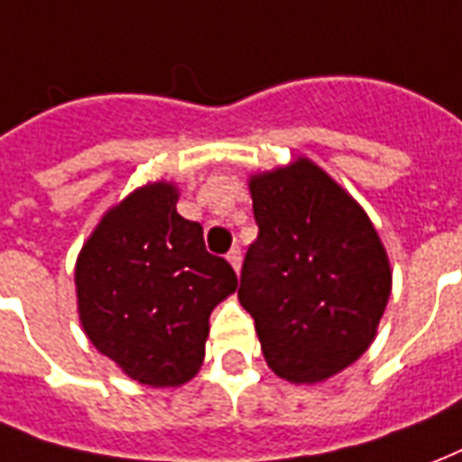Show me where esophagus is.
Listing matches in <instances>:
<instances>
[{
    "label": "esophagus",
    "mask_w": 462,
    "mask_h": 462,
    "mask_svg": "<svg viewBox=\"0 0 462 462\" xmlns=\"http://www.w3.org/2000/svg\"><path fill=\"white\" fill-rule=\"evenodd\" d=\"M227 260H230V264H232V267H235V273H240V267H242L240 247H232L230 254H227Z\"/></svg>",
    "instance_id": "obj_1"
}]
</instances>
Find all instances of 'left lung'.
I'll list each match as a JSON object with an SVG mask.
<instances>
[{"label": "left lung", "instance_id": "8db88e82", "mask_svg": "<svg viewBox=\"0 0 462 462\" xmlns=\"http://www.w3.org/2000/svg\"><path fill=\"white\" fill-rule=\"evenodd\" d=\"M250 195L260 235L245 254L240 305L277 377L325 383L375 340L393 290L388 250L357 199L302 154L253 172Z\"/></svg>", "mask_w": 462, "mask_h": 462}]
</instances>
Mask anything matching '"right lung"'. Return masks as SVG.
Masks as SVG:
<instances>
[{
  "label": "right lung",
  "mask_w": 462,
  "mask_h": 462,
  "mask_svg": "<svg viewBox=\"0 0 462 462\" xmlns=\"http://www.w3.org/2000/svg\"><path fill=\"white\" fill-rule=\"evenodd\" d=\"M180 187H137L102 215L74 264L77 312L99 353L150 388H180L205 360L209 315L237 290L205 250L199 222L177 212Z\"/></svg>",
  "instance_id": "right-lung-1"
}]
</instances>
